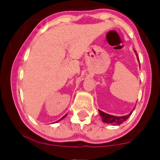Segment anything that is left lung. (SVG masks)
I'll list each match as a JSON object with an SVG mask.
<instances>
[{
  "label": "left lung",
  "mask_w": 160,
  "mask_h": 160,
  "mask_svg": "<svg viewBox=\"0 0 160 160\" xmlns=\"http://www.w3.org/2000/svg\"><path fill=\"white\" fill-rule=\"evenodd\" d=\"M134 52L137 56L138 61V62H140L139 59H138V54L136 53V52H135V50H134ZM98 111H99V113H100V117H101V119H102V121L104 123L112 124H113V125H119V124L123 123L124 121H126V120L130 117V115L132 114V113L133 111H131V112L128 115L122 116V117H117V116H113V115L108 114V113H105V112H103V111H102L100 110H98Z\"/></svg>",
  "instance_id": "obj_1"
}]
</instances>
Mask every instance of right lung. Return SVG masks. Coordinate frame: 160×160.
Wrapping results in <instances>:
<instances>
[{"label": "right lung", "mask_w": 160, "mask_h": 160, "mask_svg": "<svg viewBox=\"0 0 160 160\" xmlns=\"http://www.w3.org/2000/svg\"><path fill=\"white\" fill-rule=\"evenodd\" d=\"M66 116H67V114H65V116H63V117H62V118H61V119H59V120H58V121H57V122H54V123H57V122H60V121H61V120H62V119H64V118H65V117H66Z\"/></svg>", "instance_id": "right-lung-1"}]
</instances>
